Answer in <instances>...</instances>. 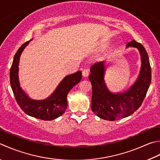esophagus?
I'll return each mask as SVG.
<instances>
[{
  "label": "esophagus",
  "mask_w": 160,
  "mask_h": 160,
  "mask_svg": "<svg viewBox=\"0 0 160 160\" xmlns=\"http://www.w3.org/2000/svg\"><path fill=\"white\" fill-rule=\"evenodd\" d=\"M89 70L84 69V70L82 71V76H83L84 77H87V76H89Z\"/></svg>",
  "instance_id": "esophagus-1"
}]
</instances>
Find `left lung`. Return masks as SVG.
<instances>
[{
  "mask_svg": "<svg viewBox=\"0 0 160 160\" xmlns=\"http://www.w3.org/2000/svg\"><path fill=\"white\" fill-rule=\"evenodd\" d=\"M126 46L139 50L142 67L136 82L126 92L114 93L109 90L104 80L105 62H97L90 68L89 79L92 84L91 108L102 119L115 121L132 114L142 105L151 82V68L144 47L134 39Z\"/></svg>",
  "mask_w": 160,
  "mask_h": 160,
  "instance_id": "8db88e82",
  "label": "left lung"
}]
</instances>
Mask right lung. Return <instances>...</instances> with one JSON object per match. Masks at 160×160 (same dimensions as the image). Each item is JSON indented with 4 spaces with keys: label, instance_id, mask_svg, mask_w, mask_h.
<instances>
[{
    "label": "right lung",
    "instance_id": "add662e5",
    "mask_svg": "<svg viewBox=\"0 0 160 160\" xmlns=\"http://www.w3.org/2000/svg\"><path fill=\"white\" fill-rule=\"evenodd\" d=\"M30 41L22 45L16 52L10 68V84L16 101L25 113L41 120L51 121L63 114L67 108V95L73 87L82 78V72L78 71L66 76L59 84L52 94L48 98L36 101L31 99L20 87L18 80V64L22 52Z\"/></svg>",
    "mask_w": 160,
    "mask_h": 160
}]
</instances>
